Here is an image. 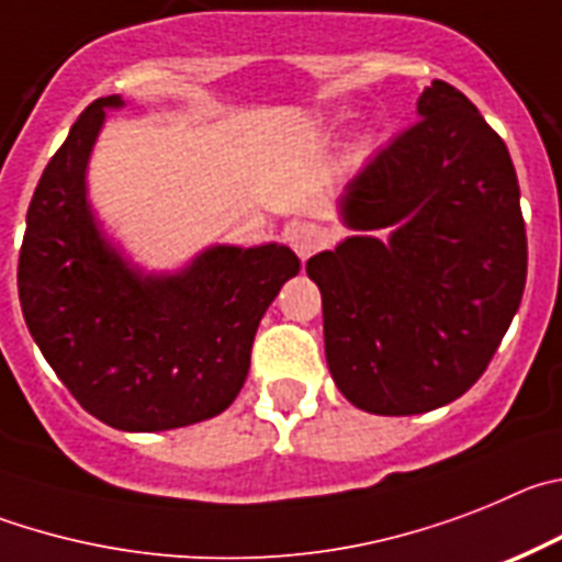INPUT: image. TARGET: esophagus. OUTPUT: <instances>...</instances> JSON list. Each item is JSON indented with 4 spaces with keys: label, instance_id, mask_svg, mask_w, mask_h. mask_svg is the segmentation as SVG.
Here are the masks:
<instances>
[{
    "label": "esophagus",
    "instance_id": "obj_1",
    "mask_svg": "<svg viewBox=\"0 0 562 562\" xmlns=\"http://www.w3.org/2000/svg\"><path fill=\"white\" fill-rule=\"evenodd\" d=\"M285 240L302 260H307L313 251L322 249V244H325V232H322V226L311 224V221H300V224L288 226Z\"/></svg>",
    "mask_w": 562,
    "mask_h": 562
}]
</instances>
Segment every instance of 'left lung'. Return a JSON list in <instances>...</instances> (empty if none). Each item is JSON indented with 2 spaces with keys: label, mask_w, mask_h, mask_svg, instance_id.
I'll list each match as a JSON object with an SVG mask.
<instances>
[{
  "label": "left lung",
  "mask_w": 562,
  "mask_h": 562,
  "mask_svg": "<svg viewBox=\"0 0 562 562\" xmlns=\"http://www.w3.org/2000/svg\"><path fill=\"white\" fill-rule=\"evenodd\" d=\"M417 114L344 187L338 212L356 235L305 266L322 291L338 392L389 417L462 397L527 285V229L504 139L445 80L423 89Z\"/></svg>",
  "instance_id": "8db88e82"
}]
</instances>
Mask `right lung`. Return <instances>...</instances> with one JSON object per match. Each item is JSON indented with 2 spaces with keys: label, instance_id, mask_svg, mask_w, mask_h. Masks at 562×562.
<instances>
[{
  "label": "right lung",
  "instance_id": "right-lung-1",
  "mask_svg": "<svg viewBox=\"0 0 562 562\" xmlns=\"http://www.w3.org/2000/svg\"><path fill=\"white\" fill-rule=\"evenodd\" d=\"M120 94L94 100L44 168L19 251L24 322L100 423L168 431L229 408L262 313L300 271L288 246H212L179 274H143L100 232L86 165Z\"/></svg>",
  "mask_w": 562,
  "mask_h": 562
}]
</instances>
